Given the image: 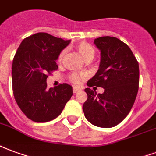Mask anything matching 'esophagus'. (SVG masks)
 Listing matches in <instances>:
<instances>
[{"instance_id": "esophagus-1", "label": "esophagus", "mask_w": 156, "mask_h": 156, "mask_svg": "<svg viewBox=\"0 0 156 156\" xmlns=\"http://www.w3.org/2000/svg\"><path fill=\"white\" fill-rule=\"evenodd\" d=\"M79 91H80V88H78V87H73V93H78Z\"/></svg>"}]
</instances>
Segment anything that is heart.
Wrapping results in <instances>:
<instances>
[{
	"instance_id": "b5f03b06",
	"label": "heart",
	"mask_w": 156,
	"mask_h": 156,
	"mask_svg": "<svg viewBox=\"0 0 156 156\" xmlns=\"http://www.w3.org/2000/svg\"><path fill=\"white\" fill-rule=\"evenodd\" d=\"M76 49H77L78 52L79 53V55L82 56V58H83L85 61H87V62H89V61L93 60V58L95 57V49H94L90 44H88V43L84 42V41L78 43V44L76 45ZM64 53H65V51L63 50V51L61 52L60 54L58 55V62H60V61L63 59ZM83 78L84 75L83 74V73H71V74L69 76V81L73 84H78L79 83V82H80V80Z\"/></svg>"
}]
</instances>
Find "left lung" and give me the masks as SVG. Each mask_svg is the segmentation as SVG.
<instances>
[{"label": "left lung", "instance_id": "obj_1", "mask_svg": "<svg viewBox=\"0 0 156 156\" xmlns=\"http://www.w3.org/2000/svg\"><path fill=\"white\" fill-rule=\"evenodd\" d=\"M101 51L99 69L88 80V87H101L103 93L85 88L87 101L83 105L85 117L99 127L118 125L132 108L139 88V63L127 44L116 37L94 40Z\"/></svg>", "mask_w": 156, "mask_h": 156}]
</instances>
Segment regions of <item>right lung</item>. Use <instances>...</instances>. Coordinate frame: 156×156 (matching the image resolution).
Returning <instances> with one entry per match:
<instances>
[{
	"instance_id": "1",
	"label": "right lung",
	"mask_w": 156,
	"mask_h": 156,
	"mask_svg": "<svg viewBox=\"0 0 156 156\" xmlns=\"http://www.w3.org/2000/svg\"><path fill=\"white\" fill-rule=\"evenodd\" d=\"M70 40L40 32L23 40L12 63L13 94L23 113L35 122L59 116L73 96L72 87L59 84L47 87V78L58 69V55Z\"/></svg>"
}]
</instances>
